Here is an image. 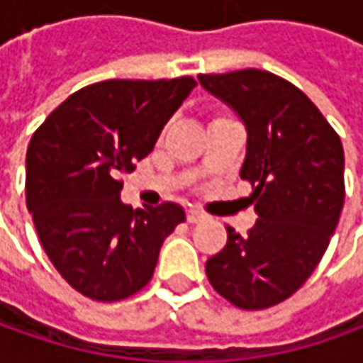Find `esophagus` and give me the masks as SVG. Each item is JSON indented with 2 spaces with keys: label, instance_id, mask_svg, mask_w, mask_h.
<instances>
[{
  "label": "esophagus",
  "instance_id": "obj_1",
  "mask_svg": "<svg viewBox=\"0 0 363 363\" xmlns=\"http://www.w3.org/2000/svg\"><path fill=\"white\" fill-rule=\"evenodd\" d=\"M186 218H188L189 224H198V222H203V220H206V216H203L202 212H198V210H188Z\"/></svg>",
  "mask_w": 363,
  "mask_h": 363
}]
</instances>
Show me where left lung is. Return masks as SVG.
<instances>
[{
    "label": "left lung",
    "instance_id": "8db88e82",
    "mask_svg": "<svg viewBox=\"0 0 363 363\" xmlns=\"http://www.w3.org/2000/svg\"><path fill=\"white\" fill-rule=\"evenodd\" d=\"M200 84L228 105L246 129L240 177L252 184L258 214L246 236L228 226L226 246L206 274L240 309H267L315 271L343 208V147L319 108L271 72L248 68L200 74Z\"/></svg>",
    "mask_w": 363,
    "mask_h": 363
}]
</instances>
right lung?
<instances>
[{"label": "right lung", "mask_w": 363, "mask_h": 363, "mask_svg": "<svg viewBox=\"0 0 363 363\" xmlns=\"http://www.w3.org/2000/svg\"><path fill=\"white\" fill-rule=\"evenodd\" d=\"M174 80H105L68 96L26 153V203L46 255L78 293L119 301L153 277L163 240L186 220L179 203L137 208L121 200L165 123L196 89Z\"/></svg>", "instance_id": "right-lung-1"}]
</instances>
